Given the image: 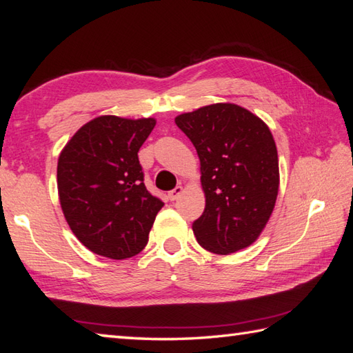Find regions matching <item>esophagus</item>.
<instances>
[{"label": "esophagus", "mask_w": 353, "mask_h": 353, "mask_svg": "<svg viewBox=\"0 0 353 353\" xmlns=\"http://www.w3.org/2000/svg\"><path fill=\"white\" fill-rule=\"evenodd\" d=\"M182 192H183V188H182V186H176L174 190L168 192V199H170L171 201H174V200H177V199H179V196H181Z\"/></svg>", "instance_id": "34e87169"}]
</instances>
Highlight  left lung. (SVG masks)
Returning a JSON list of instances; mask_svg holds the SVG:
<instances>
[{"mask_svg": "<svg viewBox=\"0 0 353 353\" xmlns=\"http://www.w3.org/2000/svg\"><path fill=\"white\" fill-rule=\"evenodd\" d=\"M200 159L205 211L192 223L203 249L230 254L265 229L279 191V159L268 125L234 103H215L176 117Z\"/></svg>", "mask_w": 353, "mask_h": 353, "instance_id": "8db88e82", "label": "left lung"}]
</instances>
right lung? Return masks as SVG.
Returning <instances> with one entry per match:
<instances>
[{"instance_id": "1", "label": "right lung", "mask_w": 353, "mask_h": 353, "mask_svg": "<svg viewBox=\"0 0 353 353\" xmlns=\"http://www.w3.org/2000/svg\"><path fill=\"white\" fill-rule=\"evenodd\" d=\"M156 119L101 115L81 125L57 161V191L72 234L109 259L138 254L163 203L144 185L138 152Z\"/></svg>"}]
</instances>
